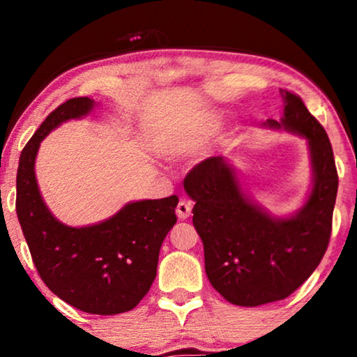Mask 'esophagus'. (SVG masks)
Instances as JSON below:
<instances>
[{
  "mask_svg": "<svg viewBox=\"0 0 357 357\" xmlns=\"http://www.w3.org/2000/svg\"><path fill=\"white\" fill-rule=\"evenodd\" d=\"M175 211H177V216L180 219H187L192 214V203L187 202V199H180Z\"/></svg>",
  "mask_w": 357,
  "mask_h": 357,
  "instance_id": "esophagus-1",
  "label": "esophagus"
}]
</instances>
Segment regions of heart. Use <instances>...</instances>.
Segmentation results:
<instances>
[{
  "instance_id": "b5f03b06",
  "label": "heart",
  "mask_w": 357,
  "mask_h": 357,
  "mask_svg": "<svg viewBox=\"0 0 357 357\" xmlns=\"http://www.w3.org/2000/svg\"><path fill=\"white\" fill-rule=\"evenodd\" d=\"M218 125H219V116L213 115L211 119H209V120L206 121V126H204V128H206V131H213V130L218 128ZM185 151H187V144H180V143H177V144H169L167 148H165V154H169V155H178V154L185 153Z\"/></svg>"
}]
</instances>
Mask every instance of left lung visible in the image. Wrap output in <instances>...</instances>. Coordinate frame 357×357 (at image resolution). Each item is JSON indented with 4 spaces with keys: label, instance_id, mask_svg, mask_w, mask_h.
Returning a JSON list of instances; mask_svg holds the SVG:
<instances>
[{
    "label": "left lung",
    "instance_id": "8db88e82",
    "mask_svg": "<svg viewBox=\"0 0 357 357\" xmlns=\"http://www.w3.org/2000/svg\"><path fill=\"white\" fill-rule=\"evenodd\" d=\"M281 96V120L263 126L307 141L312 188L302 208L287 218L271 216L247 197L222 155L195 165L183 182L195 202L193 226L203 241L208 280L224 299L242 307L291 296L315 271L330 242L338 192L333 149L301 97L282 89Z\"/></svg>",
    "mask_w": 357,
    "mask_h": 357
}]
</instances>
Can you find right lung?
Returning <instances> with one entry per match:
<instances>
[{
  "instance_id": "add662e5",
  "label": "right lung",
  "mask_w": 357,
  "mask_h": 357,
  "mask_svg": "<svg viewBox=\"0 0 357 357\" xmlns=\"http://www.w3.org/2000/svg\"><path fill=\"white\" fill-rule=\"evenodd\" d=\"M89 97L56 107L40 125L17 167L16 213L33 265L48 289L87 314L128 312L148 294L158 273L159 250L177 222V195L126 203L105 221L71 227L58 221L43 202L36 178V158L43 138L63 121L94 109Z\"/></svg>"
}]
</instances>
